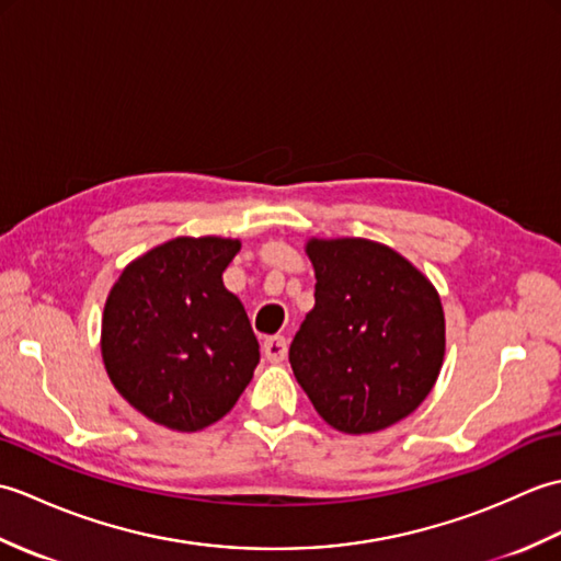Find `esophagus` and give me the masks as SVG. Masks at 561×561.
<instances>
[{
  "label": "esophagus",
  "instance_id": "obj_1",
  "mask_svg": "<svg viewBox=\"0 0 561 561\" xmlns=\"http://www.w3.org/2000/svg\"><path fill=\"white\" fill-rule=\"evenodd\" d=\"M262 354L270 364H279L287 356V340L284 337H267L262 342Z\"/></svg>",
  "mask_w": 561,
  "mask_h": 561
}]
</instances>
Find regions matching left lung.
Here are the masks:
<instances>
[{
    "label": "left lung",
    "mask_w": 561,
    "mask_h": 561,
    "mask_svg": "<svg viewBox=\"0 0 561 561\" xmlns=\"http://www.w3.org/2000/svg\"><path fill=\"white\" fill-rule=\"evenodd\" d=\"M316 306L289 362L316 412L342 434L410 416L444 366L446 318L426 274L368 238H308Z\"/></svg>",
    "instance_id": "obj_1"
}]
</instances>
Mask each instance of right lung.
Masks as SVG:
<instances>
[{
    "instance_id": "obj_1",
    "label": "right lung",
    "mask_w": 561,
    "mask_h": 561,
    "mask_svg": "<svg viewBox=\"0 0 561 561\" xmlns=\"http://www.w3.org/2000/svg\"><path fill=\"white\" fill-rule=\"evenodd\" d=\"M238 250V238H171L129 262L105 299V371L153 424L199 432L231 412L253 378L257 340L221 279Z\"/></svg>"
}]
</instances>
